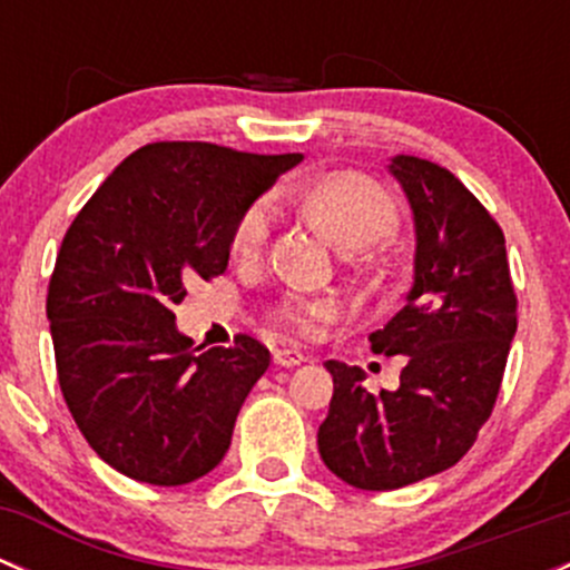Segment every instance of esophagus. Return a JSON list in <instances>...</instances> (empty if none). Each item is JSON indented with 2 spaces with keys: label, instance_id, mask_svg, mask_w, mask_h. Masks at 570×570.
<instances>
[{
  "label": "esophagus",
  "instance_id": "1",
  "mask_svg": "<svg viewBox=\"0 0 570 570\" xmlns=\"http://www.w3.org/2000/svg\"><path fill=\"white\" fill-rule=\"evenodd\" d=\"M273 361L278 366H286V370H289V366H301L303 361H306V353H301V350L295 347H278L273 353Z\"/></svg>",
  "mask_w": 570,
  "mask_h": 570
}]
</instances>
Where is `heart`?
Returning a JSON list of instances; mask_svg holds the SVG:
<instances>
[{"label": "heart", "mask_w": 570, "mask_h": 570, "mask_svg": "<svg viewBox=\"0 0 570 570\" xmlns=\"http://www.w3.org/2000/svg\"><path fill=\"white\" fill-rule=\"evenodd\" d=\"M303 215L336 245L338 250H370L389 239L396 228L392 195L372 178L358 174H331L312 181L297 195ZM269 234V212L253 204L237 220L232 234V253L239 262L262 256ZM336 317V306L320 297H284L273 308V320L301 336H314L325 322Z\"/></svg>", "instance_id": "b5f03b06"}]
</instances>
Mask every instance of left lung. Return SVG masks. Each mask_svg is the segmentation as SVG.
I'll return each mask as SVG.
<instances>
[{
	"label": "left lung",
	"instance_id": "8db88e82",
	"mask_svg": "<svg viewBox=\"0 0 570 570\" xmlns=\"http://www.w3.org/2000/svg\"><path fill=\"white\" fill-rule=\"evenodd\" d=\"M416 223L413 289L370 336L405 355L400 389H364L358 366L327 361L333 396L317 444L327 469L361 491H394L455 465L497 405L519 297L504 234L441 165L392 159Z\"/></svg>",
	"mask_w": 570,
	"mask_h": 570
}]
</instances>
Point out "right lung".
<instances>
[{"instance_id": "1", "label": "right lung", "mask_w": 570, "mask_h": 570, "mask_svg": "<svg viewBox=\"0 0 570 570\" xmlns=\"http://www.w3.org/2000/svg\"><path fill=\"white\" fill-rule=\"evenodd\" d=\"M301 159L148 142L68 226L46 295L57 381L85 441L120 474L184 485L228 452L269 350L237 333L200 353L174 306L189 281L226 273L237 220Z\"/></svg>"}]
</instances>
